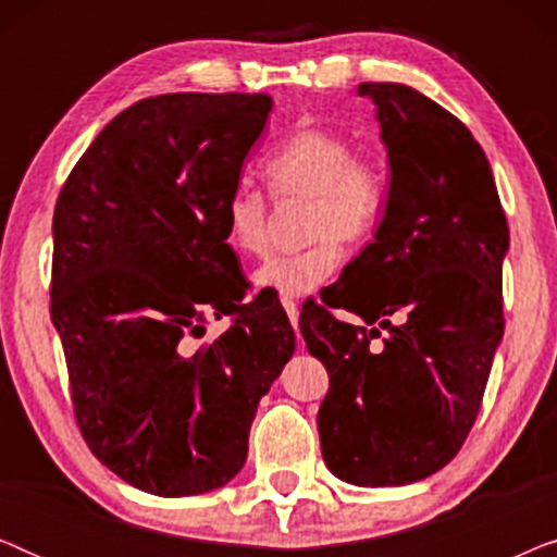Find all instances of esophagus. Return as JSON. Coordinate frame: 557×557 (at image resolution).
I'll return each instance as SVG.
<instances>
[{
  "mask_svg": "<svg viewBox=\"0 0 557 557\" xmlns=\"http://www.w3.org/2000/svg\"><path fill=\"white\" fill-rule=\"evenodd\" d=\"M281 304H284V309H286V314H288V319H292V326L294 330H299V307H296V301H292V299H281Z\"/></svg>",
  "mask_w": 557,
  "mask_h": 557,
  "instance_id": "esophagus-1",
  "label": "esophagus"
}]
</instances>
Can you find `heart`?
I'll use <instances>...</instances> for the list:
<instances>
[{
	"mask_svg": "<svg viewBox=\"0 0 557 557\" xmlns=\"http://www.w3.org/2000/svg\"><path fill=\"white\" fill-rule=\"evenodd\" d=\"M273 200H304L296 253L276 256L256 273V284L284 296H307L324 286L345 261V243H364L377 231L387 200V174L377 157L355 151L345 134L311 126L288 136L263 164ZM225 243L238 256L261 258L271 250V205L261 193L238 187L223 205Z\"/></svg>",
	"mask_w": 557,
	"mask_h": 557,
	"instance_id": "heart-1",
	"label": "heart"
}]
</instances>
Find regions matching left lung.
Returning <instances> with one entry per match:
<instances>
[{
	"mask_svg": "<svg viewBox=\"0 0 557 557\" xmlns=\"http://www.w3.org/2000/svg\"><path fill=\"white\" fill-rule=\"evenodd\" d=\"M357 94L377 106L391 193L375 240L299 326L330 372L317 418L324 463L342 482L403 486L444 469L482 408L505 332L509 227L484 149L454 113L403 83ZM332 308L380 318L388 337L375 343Z\"/></svg>",
	"mask_w": 557,
	"mask_h": 557,
	"instance_id": "1",
	"label": "left lung"
}]
</instances>
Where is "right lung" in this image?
Segmentation results:
<instances>
[{
	"instance_id": "1",
	"label": "right lung",
	"mask_w": 557,
	"mask_h": 557,
	"mask_svg": "<svg viewBox=\"0 0 557 557\" xmlns=\"http://www.w3.org/2000/svg\"><path fill=\"white\" fill-rule=\"evenodd\" d=\"M271 111L265 94H164L121 111L52 215L50 317L75 423L136 490L189 497L238 474L258 400L294 355L281 304L248 296L223 205ZM210 315L232 326L188 347Z\"/></svg>"
}]
</instances>
